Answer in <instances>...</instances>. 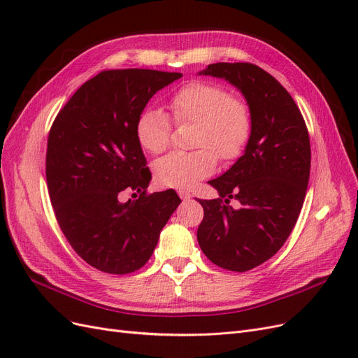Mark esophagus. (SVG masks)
Wrapping results in <instances>:
<instances>
[{
	"label": "esophagus",
	"mask_w": 358,
	"mask_h": 358,
	"mask_svg": "<svg viewBox=\"0 0 358 358\" xmlns=\"http://www.w3.org/2000/svg\"><path fill=\"white\" fill-rule=\"evenodd\" d=\"M178 194H179V197H180L182 200H189V199L192 197L188 191H182V189H180Z\"/></svg>",
	"instance_id": "esophagus-1"
}]
</instances>
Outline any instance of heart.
I'll list each match as a JSON object with an SVG mask.
<instances>
[{
    "instance_id": "obj_1",
    "label": "heart",
    "mask_w": 358,
    "mask_h": 358,
    "mask_svg": "<svg viewBox=\"0 0 358 358\" xmlns=\"http://www.w3.org/2000/svg\"><path fill=\"white\" fill-rule=\"evenodd\" d=\"M176 124H196L192 152H175L158 159L154 175L162 187L185 189L212 175L218 155L222 161L236 159L251 136L252 119L248 106L230 96L222 86L196 80L183 85L170 100ZM170 117L157 107H146L136 122V137L146 152L158 155L170 145Z\"/></svg>"
}]
</instances>
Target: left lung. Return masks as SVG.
Listing matches in <instances>:
<instances>
[{"label":"left lung","mask_w":358,"mask_h":358,"mask_svg":"<svg viewBox=\"0 0 358 358\" xmlns=\"http://www.w3.org/2000/svg\"><path fill=\"white\" fill-rule=\"evenodd\" d=\"M200 74L234 85L252 119L245 154L209 182L220 199L199 200L204 216L197 230L213 264L246 272L272 258L297 222L310 173L308 128L288 91L258 66L216 62Z\"/></svg>","instance_id":"1"}]
</instances>
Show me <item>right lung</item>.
I'll return each mask as SVG.
<instances>
[{"mask_svg":"<svg viewBox=\"0 0 358 358\" xmlns=\"http://www.w3.org/2000/svg\"><path fill=\"white\" fill-rule=\"evenodd\" d=\"M180 78L145 69L101 71L74 92L52 124L46 179L53 212L74 251L104 273L143 267L180 203L173 189L146 192L150 171L136 137L148 101ZM124 190L141 196L122 203Z\"/></svg>","mask_w":358,"mask_h":358,"instance_id":"obj_1","label":"right lung"}]
</instances>
